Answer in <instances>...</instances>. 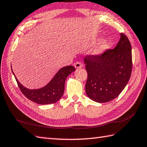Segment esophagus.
<instances>
[{"instance_id": "1", "label": "esophagus", "mask_w": 147, "mask_h": 147, "mask_svg": "<svg viewBox=\"0 0 147 147\" xmlns=\"http://www.w3.org/2000/svg\"><path fill=\"white\" fill-rule=\"evenodd\" d=\"M82 66H83V65L80 62H76L74 64V67L76 69H80V68L82 67Z\"/></svg>"}]
</instances>
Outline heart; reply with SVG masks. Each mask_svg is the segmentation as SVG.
I'll return each instance as SVG.
<instances>
[{
	"label": "heart",
	"mask_w": 147,
	"mask_h": 147,
	"mask_svg": "<svg viewBox=\"0 0 147 147\" xmlns=\"http://www.w3.org/2000/svg\"><path fill=\"white\" fill-rule=\"evenodd\" d=\"M108 42L106 41V40H104L102 42H101L95 50L94 51V54H96V55H100V54H103L105 51L107 50L108 48Z\"/></svg>",
	"instance_id": "b5f03b06"
}]
</instances>
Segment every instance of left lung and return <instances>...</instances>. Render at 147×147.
I'll return each mask as SVG.
<instances>
[{"label":"left lung","mask_w":147,"mask_h":147,"mask_svg":"<svg viewBox=\"0 0 147 147\" xmlns=\"http://www.w3.org/2000/svg\"><path fill=\"white\" fill-rule=\"evenodd\" d=\"M114 49L100 55H88L84 63L88 73L86 94L98 103H106L117 98L130 78L132 55L130 42L121 33Z\"/></svg>","instance_id":"8db88e82"}]
</instances>
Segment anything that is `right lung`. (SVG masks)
Segmentation results:
<instances>
[{
  "mask_svg": "<svg viewBox=\"0 0 147 147\" xmlns=\"http://www.w3.org/2000/svg\"><path fill=\"white\" fill-rule=\"evenodd\" d=\"M74 71L75 68L73 66L61 68L48 84L37 90H29L23 86L16 78L13 71L12 73L19 89L26 98L37 104L47 105L54 103L60 100L64 93L66 78Z\"/></svg>",
  "mask_w": 147,
  "mask_h": 147,
  "instance_id": "right-lung-1",
  "label": "right lung"
}]
</instances>
